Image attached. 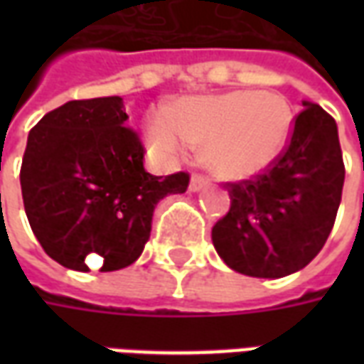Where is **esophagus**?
<instances>
[{
  "label": "esophagus",
  "instance_id": "esophagus-1",
  "mask_svg": "<svg viewBox=\"0 0 364 364\" xmlns=\"http://www.w3.org/2000/svg\"><path fill=\"white\" fill-rule=\"evenodd\" d=\"M205 187H208V179H206L205 175L195 173L193 177H191V183H189L191 193H198V191H203Z\"/></svg>",
  "mask_w": 364,
  "mask_h": 364
}]
</instances>
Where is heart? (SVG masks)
I'll list each match as a JSON object with an SVG mask.
<instances>
[{"label": "heart", "instance_id": "heart-1", "mask_svg": "<svg viewBox=\"0 0 364 364\" xmlns=\"http://www.w3.org/2000/svg\"><path fill=\"white\" fill-rule=\"evenodd\" d=\"M296 117L287 97L237 90L189 97L146 127L150 150L161 159L179 156L187 144L203 146V161L224 177L267 169L289 148Z\"/></svg>", "mask_w": 364, "mask_h": 364}]
</instances>
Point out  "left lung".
Returning <instances> with one entry per match:
<instances>
[{"mask_svg":"<svg viewBox=\"0 0 364 364\" xmlns=\"http://www.w3.org/2000/svg\"><path fill=\"white\" fill-rule=\"evenodd\" d=\"M289 148L255 179L226 183L228 214L214 224L224 263L257 279H281L320 253L336 222L345 181L337 124L302 101Z\"/></svg>","mask_w":364,"mask_h":364,"instance_id":"8db88e82","label":"left lung"}]
</instances>
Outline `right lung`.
I'll return each instance as SVG.
<instances>
[{"label":"right lung","mask_w":364,"mask_h":364,"mask_svg":"<svg viewBox=\"0 0 364 364\" xmlns=\"http://www.w3.org/2000/svg\"><path fill=\"white\" fill-rule=\"evenodd\" d=\"M127 120L122 97H97L68 101L28 132L23 205L43 250L64 267L132 265L150 240L156 205L189 187L185 171L144 169V146Z\"/></svg>","instance_id":"add662e5"}]
</instances>
